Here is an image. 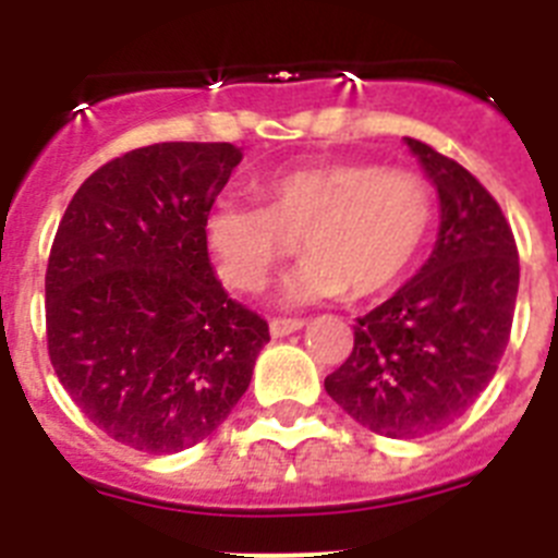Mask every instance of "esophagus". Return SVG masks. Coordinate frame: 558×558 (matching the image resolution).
Returning a JSON list of instances; mask_svg holds the SVG:
<instances>
[{
    "label": "esophagus",
    "mask_w": 558,
    "mask_h": 558,
    "mask_svg": "<svg viewBox=\"0 0 558 558\" xmlns=\"http://www.w3.org/2000/svg\"><path fill=\"white\" fill-rule=\"evenodd\" d=\"M304 327V318H270V335L274 338H284V335L295 332Z\"/></svg>",
    "instance_id": "obj_1"
}]
</instances>
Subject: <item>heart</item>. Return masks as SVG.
Masks as SVG:
<instances>
[{
    "mask_svg": "<svg viewBox=\"0 0 558 558\" xmlns=\"http://www.w3.org/2000/svg\"><path fill=\"white\" fill-rule=\"evenodd\" d=\"M256 204L220 201L204 218L211 265L229 288L256 295L299 243L310 256L290 302L388 293L413 268L433 223V190L418 172L335 161L254 186Z\"/></svg>",
    "mask_w": 558,
    "mask_h": 558,
    "instance_id": "heart-1",
    "label": "heart"
}]
</instances>
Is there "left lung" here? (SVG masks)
<instances>
[{"label": "left lung", "instance_id": "8db88e82", "mask_svg": "<svg viewBox=\"0 0 558 558\" xmlns=\"http://www.w3.org/2000/svg\"><path fill=\"white\" fill-rule=\"evenodd\" d=\"M441 201L430 259L360 315L354 349L327 379L354 422L388 438L445 430L495 377L514 322L520 256L492 192L466 167L411 140Z\"/></svg>", "mask_w": 558, "mask_h": 558}]
</instances>
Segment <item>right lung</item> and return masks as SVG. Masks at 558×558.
Listing matches in <instances>:
<instances>
[{
	"instance_id": "add662e5",
	"label": "right lung",
	"mask_w": 558,
	"mask_h": 558,
	"mask_svg": "<svg viewBox=\"0 0 558 558\" xmlns=\"http://www.w3.org/2000/svg\"><path fill=\"white\" fill-rule=\"evenodd\" d=\"M229 142H161L106 161L63 211L47 263V352L83 416L150 456L223 425L268 322L211 268L204 218L240 165Z\"/></svg>"
}]
</instances>
